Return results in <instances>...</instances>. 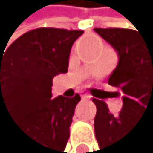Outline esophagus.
<instances>
[{"instance_id": "1", "label": "esophagus", "mask_w": 153, "mask_h": 153, "mask_svg": "<svg viewBox=\"0 0 153 153\" xmlns=\"http://www.w3.org/2000/svg\"><path fill=\"white\" fill-rule=\"evenodd\" d=\"M80 97H82V100H87V98H89L91 96H89L88 93H84V92H82V93H80Z\"/></svg>"}]
</instances>
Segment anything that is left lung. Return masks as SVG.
Wrapping results in <instances>:
<instances>
[{"mask_svg":"<svg viewBox=\"0 0 153 153\" xmlns=\"http://www.w3.org/2000/svg\"><path fill=\"white\" fill-rule=\"evenodd\" d=\"M94 32L116 50L119 62L108 84L123 92V108L114 116L103 101L93 98L97 107L94 134L100 152L116 153L124 147L141 117L153 119V37H143L133 29L96 28Z\"/></svg>","mask_w":153,"mask_h":153,"instance_id":"obj_1","label":"left lung"}]
</instances>
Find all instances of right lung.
Returning a JSON list of instances; mask_svg holds the SVG:
<instances>
[{
  "label": "right lung",
  "mask_w": 153,
  "mask_h": 153,
  "mask_svg": "<svg viewBox=\"0 0 153 153\" xmlns=\"http://www.w3.org/2000/svg\"><path fill=\"white\" fill-rule=\"evenodd\" d=\"M82 30L38 28L0 52V111L33 141L34 153H62L80 96L52 97V79L66 73Z\"/></svg>",
  "instance_id": "right-lung-1"
}]
</instances>
